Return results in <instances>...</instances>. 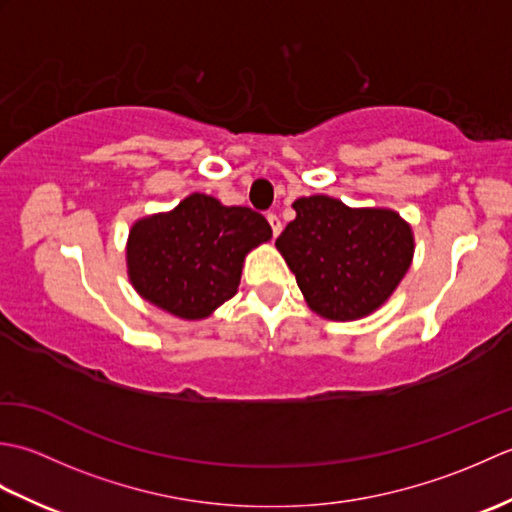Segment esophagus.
Instances as JSON below:
<instances>
[{
  "label": "esophagus",
  "instance_id": "esophagus-1",
  "mask_svg": "<svg viewBox=\"0 0 512 512\" xmlns=\"http://www.w3.org/2000/svg\"><path fill=\"white\" fill-rule=\"evenodd\" d=\"M268 222H270V226H273V235L277 237V235L281 233V228H284V224H281V220H279V217H277L275 213L268 215Z\"/></svg>",
  "mask_w": 512,
  "mask_h": 512
}]
</instances>
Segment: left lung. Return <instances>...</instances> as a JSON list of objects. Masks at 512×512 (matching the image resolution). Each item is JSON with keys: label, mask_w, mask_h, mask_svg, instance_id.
<instances>
[{"label": "left lung", "mask_w": 512, "mask_h": 512, "mask_svg": "<svg viewBox=\"0 0 512 512\" xmlns=\"http://www.w3.org/2000/svg\"><path fill=\"white\" fill-rule=\"evenodd\" d=\"M292 209L297 217L275 246L312 312L356 321L394 295L416 250L411 224L396 211L352 209L330 195L299 198Z\"/></svg>", "instance_id": "left-lung-1"}]
</instances>
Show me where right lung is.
Masks as SVG:
<instances>
[{
  "instance_id": "obj_1",
  "label": "right lung",
  "mask_w": 512,
  "mask_h": 512,
  "mask_svg": "<svg viewBox=\"0 0 512 512\" xmlns=\"http://www.w3.org/2000/svg\"><path fill=\"white\" fill-rule=\"evenodd\" d=\"M270 237L266 217L248 206L191 193L176 209L140 217L129 228V284L151 306L202 321L235 295L246 255Z\"/></svg>"
}]
</instances>
